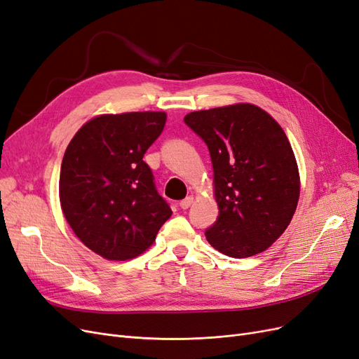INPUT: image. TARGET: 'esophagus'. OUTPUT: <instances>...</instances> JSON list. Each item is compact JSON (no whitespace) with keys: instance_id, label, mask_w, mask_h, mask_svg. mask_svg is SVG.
<instances>
[{"instance_id":"esophagus-1","label":"esophagus","mask_w":359,"mask_h":359,"mask_svg":"<svg viewBox=\"0 0 359 359\" xmlns=\"http://www.w3.org/2000/svg\"><path fill=\"white\" fill-rule=\"evenodd\" d=\"M193 196H187L185 197L184 201H181V203H180V206H181V209H189L190 206H191V203H193Z\"/></svg>"}]
</instances>
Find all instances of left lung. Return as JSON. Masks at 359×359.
I'll return each instance as SVG.
<instances>
[{
  "label": "left lung",
  "instance_id": "obj_1",
  "mask_svg": "<svg viewBox=\"0 0 359 359\" xmlns=\"http://www.w3.org/2000/svg\"><path fill=\"white\" fill-rule=\"evenodd\" d=\"M208 145L218 218L205 231L221 254L266 251L297 209L300 174L291 144L267 111L248 102L193 111L184 117Z\"/></svg>",
  "mask_w": 359,
  "mask_h": 359
}]
</instances>
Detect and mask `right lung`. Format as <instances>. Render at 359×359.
I'll return each instance as SVG.
<instances>
[{"instance_id": "right-lung-1", "label": "right lung", "mask_w": 359, "mask_h": 359, "mask_svg": "<svg viewBox=\"0 0 359 359\" xmlns=\"http://www.w3.org/2000/svg\"><path fill=\"white\" fill-rule=\"evenodd\" d=\"M165 123V111L101 114L86 121L67 147L59 177L62 212L76 236L105 259L141 255L172 215L142 160Z\"/></svg>"}]
</instances>
